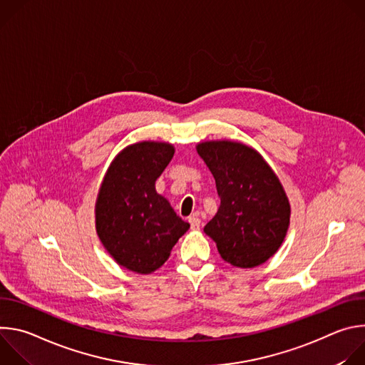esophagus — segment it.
I'll return each mask as SVG.
<instances>
[{"mask_svg":"<svg viewBox=\"0 0 365 365\" xmlns=\"http://www.w3.org/2000/svg\"><path fill=\"white\" fill-rule=\"evenodd\" d=\"M189 224H190L192 230H199L200 225H202V221L197 217H190L189 218Z\"/></svg>","mask_w":365,"mask_h":365,"instance_id":"esophagus-1","label":"esophagus"}]
</instances>
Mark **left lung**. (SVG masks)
<instances>
[{
    "instance_id": "obj_1",
    "label": "left lung",
    "mask_w": 365,
    "mask_h": 365,
    "mask_svg": "<svg viewBox=\"0 0 365 365\" xmlns=\"http://www.w3.org/2000/svg\"><path fill=\"white\" fill-rule=\"evenodd\" d=\"M214 175L221 205L203 228L227 263L252 269L266 263L284 241L290 203L277 175L255 148L231 140L196 144Z\"/></svg>"
}]
</instances>
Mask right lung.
Returning <instances> with one entry per match:
<instances>
[{"label":"right lung","instance_id":"add662e5","mask_svg":"<svg viewBox=\"0 0 365 365\" xmlns=\"http://www.w3.org/2000/svg\"><path fill=\"white\" fill-rule=\"evenodd\" d=\"M173 154V144L165 141L130 144L115 155L98 192L96 234L117 264L138 274L160 269L190 227L155 192Z\"/></svg>","mask_w":365,"mask_h":365}]
</instances>
